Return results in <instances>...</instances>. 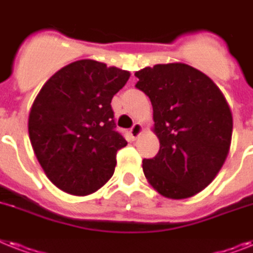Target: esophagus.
I'll use <instances>...</instances> for the list:
<instances>
[{
  "instance_id": "1",
  "label": "esophagus",
  "mask_w": 253,
  "mask_h": 253,
  "mask_svg": "<svg viewBox=\"0 0 253 253\" xmlns=\"http://www.w3.org/2000/svg\"><path fill=\"white\" fill-rule=\"evenodd\" d=\"M141 131H143V126H141L140 123H135V125L130 128V135L133 139H136V137L141 133Z\"/></svg>"
}]
</instances>
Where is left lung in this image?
I'll return each mask as SVG.
<instances>
[{
  "label": "left lung",
  "instance_id": "obj_1",
  "mask_svg": "<svg viewBox=\"0 0 253 253\" xmlns=\"http://www.w3.org/2000/svg\"><path fill=\"white\" fill-rule=\"evenodd\" d=\"M135 87L153 106L160 151L143 160V171L160 194L186 199L215 178L229 153L233 117L219 88L184 63L136 71Z\"/></svg>",
  "mask_w": 253,
  "mask_h": 253
}]
</instances>
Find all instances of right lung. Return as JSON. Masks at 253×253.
Returning a JSON list of instances; mask_svg holds the SVG:
<instances>
[{
  "mask_svg": "<svg viewBox=\"0 0 253 253\" xmlns=\"http://www.w3.org/2000/svg\"><path fill=\"white\" fill-rule=\"evenodd\" d=\"M130 73L80 59L42 85L28 118L30 140L52 183L67 194H92L112 178L126 147L114 122L113 96Z\"/></svg>",
  "mask_w": 253,
  "mask_h": 253,
  "instance_id": "1",
  "label": "right lung"
}]
</instances>
